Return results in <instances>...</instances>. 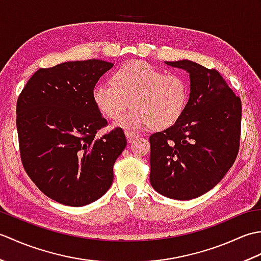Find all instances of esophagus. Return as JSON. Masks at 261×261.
Here are the masks:
<instances>
[{"mask_svg": "<svg viewBox=\"0 0 261 261\" xmlns=\"http://www.w3.org/2000/svg\"><path fill=\"white\" fill-rule=\"evenodd\" d=\"M125 137H126V140L127 142H132L134 141L136 138L139 137V135L137 134V132H131V131H125Z\"/></svg>", "mask_w": 261, "mask_h": 261, "instance_id": "obj_1", "label": "esophagus"}]
</instances>
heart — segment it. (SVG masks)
Segmentation results:
<instances>
[{
	"label": "heart",
	"instance_id": "obj_1",
	"mask_svg": "<svg viewBox=\"0 0 261 261\" xmlns=\"http://www.w3.org/2000/svg\"><path fill=\"white\" fill-rule=\"evenodd\" d=\"M111 83H99L93 88L92 97L105 118L114 120L129 108L130 112L115 122L125 129L152 126L164 130L173 126L184 114L190 87L185 79L145 62H131L114 71Z\"/></svg>",
	"mask_w": 261,
	"mask_h": 261
}]
</instances>
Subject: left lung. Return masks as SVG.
Listing matches in <instances>:
<instances>
[{"instance_id":"obj_1","label":"left lung","mask_w":261,"mask_h":261,"mask_svg":"<svg viewBox=\"0 0 261 261\" xmlns=\"http://www.w3.org/2000/svg\"><path fill=\"white\" fill-rule=\"evenodd\" d=\"M191 93L180 120L149 138L150 182L169 198L192 199L218 184L234 164L240 148L241 99L218 70L179 60Z\"/></svg>"}]
</instances>
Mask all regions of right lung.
Returning <instances> with one entry per match:
<instances>
[{"instance_id": "1", "label": "right lung", "mask_w": 261, "mask_h": 261, "mask_svg": "<svg viewBox=\"0 0 261 261\" xmlns=\"http://www.w3.org/2000/svg\"><path fill=\"white\" fill-rule=\"evenodd\" d=\"M113 64L99 59L40 68L16 102L22 165L45 195L69 206L96 201L113 181L126 146L121 127L96 136L108 121L93 102L97 81Z\"/></svg>"}]
</instances>
